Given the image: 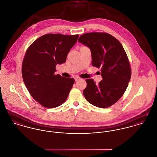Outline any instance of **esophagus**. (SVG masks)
Instances as JSON below:
<instances>
[{"mask_svg": "<svg viewBox=\"0 0 157 157\" xmlns=\"http://www.w3.org/2000/svg\"><path fill=\"white\" fill-rule=\"evenodd\" d=\"M74 78H75V81H78V80H79V79H80V78H79V77H78V76H76V77H75Z\"/></svg>", "mask_w": 157, "mask_h": 157, "instance_id": "34e87169", "label": "esophagus"}]
</instances>
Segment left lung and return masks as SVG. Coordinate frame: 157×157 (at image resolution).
<instances>
[{
  "label": "left lung",
  "mask_w": 157,
  "mask_h": 157,
  "mask_svg": "<svg viewBox=\"0 0 157 157\" xmlns=\"http://www.w3.org/2000/svg\"><path fill=\"white\" fill-rule=\"evenodd\" d=\"M78 42L90 49L92 65L101 69L103 78L98 84L86 79L85 97L98 108H108L121 98L130 82L132 72L127 54L120 42L107 33H85Z\"/></svg>",
  "instance_id": "left-lung-1"
}]
</instances>
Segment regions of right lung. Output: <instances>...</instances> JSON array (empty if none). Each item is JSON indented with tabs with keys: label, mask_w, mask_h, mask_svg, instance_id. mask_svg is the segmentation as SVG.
Instances as JSON below:
<instances>
[{
	"label": "right lung",
	"mask_w": 157,
	"mask_h": 157,
	"mask_svg": "<svg viewBox=\"0 0 157 157\" xmlns=\"http://www.w3.org/2000/svg\"><path fill=\"white\" fill-rule=\"evenodd\" d=\"M78 35L47 34L28 48L22 64V76L27 90L43 106L54 108L67 99L75 79L54 74L57 64L66 62Z\"/></svg>",
	"instance_id": "obj_1"
}]
</instances>
